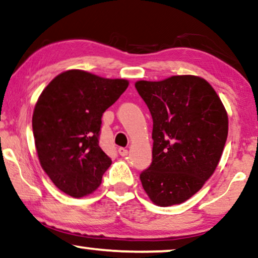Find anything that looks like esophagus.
Masks as SVG:
<instances>
[{"instance_id":"obj_1","label":"esophagus","mask_w":258,"mask_h":258,"mask_svg":"<svg viewBox=\"0 0 258 258\" xmlns=\"http://www.w3.org/2000/svg\"><path fill=\"white\" fill-rule=\"evenodd\" d=\"M118 152L121 157H126L127 154H128V151H127L126 149H123V147H120V149L118 150Z\"/></svg>"}]
</instances>
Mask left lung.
I'll use <instances>...</instances> for the list:
<instances>
[{"instance_id":"8db88e82","label":"left lung","mask_w":258,"mask_h":258,"mask_svg":"<svg viewBox=\"0 0 258 258\" xmlns=\"http://www.w3.org/2000/svg\"><path fill=\"white\" fill-rule=\"evenodd\" d=\"M136 88L153 119L152 164L140 174L153 204H181L214 174L228 137V113L203 78L140 80Z\"/></svg>"}]
</instances>
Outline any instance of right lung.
<instances>
[{"label":"right lung","mask_w":258,"mask_h":258,"mask_svg":"<svg viewBox=\"0 0 258 258\" xmlns=\"http://www.w3.org/2000/svg\"><path fill=\"white\" fill-rule=\"evenodd\" d=\"M130 82L81 70L56 75L37 99L33 133L41 167L55 186L74 198L100 186L109 159L99 146L101 116Z\"/></svg>","instance_id":"right-lung-1"}]
</instances>
